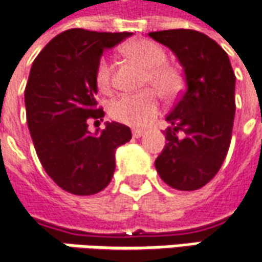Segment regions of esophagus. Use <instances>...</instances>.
I'll list each match as a JSON object with an SVG mask.
<instances>
[{"instance_id":"34e87169","label":"esophagus","mask_w":262,"mask_h":262,"mask_svg":"<svg viewBox=\"0 0 262 262\" xmlns=\"http://www.w3.org/2000/svg\"><path fill=\"white\" fill-rule=\"evenodd\" d=\"M132 135H133V138H141V136L145 135V132L139 130V129H135V130L132 132Z\"/></svg>"}]
</instances>
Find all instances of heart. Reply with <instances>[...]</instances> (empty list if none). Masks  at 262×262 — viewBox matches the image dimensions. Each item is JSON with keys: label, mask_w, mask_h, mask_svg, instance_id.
<instances>
[{"label": "heart", "mask_w": 262, "mask_h": 262, "mask_svg": "<svg viewBox=\"0 0 262 262\" xmlns=\"http://www.w3.org/2000/svg\"><path fill=\"white\" fill-rule=\"evenodd\" d=\"M124 54L136 60L145 67L143 86H154L165 97L176 94L179 89V77L167 63V54L151 40H135L124 48ZM95 82L102 92L111 88V66L107 58H102L97 66ZM160 110V99L157 92L146 89L138 94H126L113 99L108 105L111 119L121 124L142 127L152 121Z\"/></svg>", "instance_id": "b5f03b06"}]
</instances>
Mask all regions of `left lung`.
Instances as JSON below:
<instances>
[{
    "label": "left lung",
    "mask_w": 262,
    "mask_h": 262,
    "mask_svg": "<svg viewBox=\"0 0 262 262\" xmlns=\"http://www.w3.org/2000/svg\"><path fill=\"white\" fill-rule=\"evenodd\" d=\"M149 36L174 52L186 83L165 117L170 123L167 142L155 168L173 189L196 190L217 174L230 146L236 111L233 69L226 51L201 32L171 29Z\"/></svg>",
    "instance_id": "1"
}]
</instances>
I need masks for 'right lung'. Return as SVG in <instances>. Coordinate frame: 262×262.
Listing matches in <instances>:
<instances>
[{"label":"right lung","instance_id":"1","mask_svg":"<svg viewBox=\"0 0 262 262\" xmlns=\"http://www.w3.org/2000/svg\"><path fill=\"white\" fill-rule=\"evenodd\" d=\"M130 32L70 29L51 39L32 64L25 89L26 119L40 164L52 180L73 195H94L108 186L116 149L132 132L120 123L91 133L88 123L102 121L95 97L102 52Z\"/></svg>","mask_w":262,"mask_h":262}]
</instances>
